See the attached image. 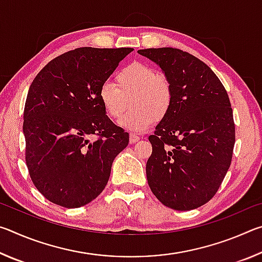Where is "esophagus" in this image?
Wrapping results in <instances>:
<instances>
[{"mask_svg": "<svg viewBox=\"0 0 262 262\" xmlns=\"http://www.w3.org/2000/svg\"><path fill=\"white\" fill-rule=\"evenodd\" d=\"M139 140H140V136H137L136 134H130V136H129V142H130V143L134 144Z\"/></svg>", "mask_w": 262, "mask_h": 262, "instance_id": "obj_1", "label": "esophagus"}]
</instances>
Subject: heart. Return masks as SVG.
Wrapping results in <instances>:
<instances>
[{
    "label": "heart",
    "instance_id": "heart-1",
    "mask_svg": "<svg viewBox=\"0 0 262 262\" xmlns=\"http://www.w3.org/2000/svg\"><path fill=\"white\" fill-rule=\"evenodd\" d=\"M98 98L111 119L122 117L129 99L130 111L119 125L135 133L149 129L155 121L165 118L173 100L172 85L166 76L156 74L148 64L134 62L121 68L115 75V84L100 85Z\"/></svg>",
    "mask_w": 262,
    "mask_h": 262
}]
</instances>
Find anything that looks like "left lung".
Wrapping results in <instances>:
<instances>
[{"label": "left lung", "mask_w": 262, "mask_h": 262, "mask_svg": "<svg viewBox=\"0 0 262 262\" xmlns=\"http://www.w3.org/2000/svg\"><path fill=\"white\" fill-rule=\"evenodd\" d=\"M172 85L170 112L149 136L145 166L155 196L174 210H192L216 194L230 167L234 145L231 104L208 66L178 48L140 50Z\"/></svg>", "instance_id": "obj_1"}]
</instances>
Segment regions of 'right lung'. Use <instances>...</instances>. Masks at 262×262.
I'll use <instances>...</instances> for the list:
<instances>
[{
	"mask_svg": "<svg viewBox=\"0 0 262 262\" xmlns=\"http://www.w3.org/2000/svg\"><path fill=\"white\" fill-rule=\"evenodd\" d=\"M132 51L76 48L48 62L31 84L24 108L25 159L48 201L79 208L107 184L129 135L110 120L98 91ZM94 135L99 137L92 141Z\"/></svg>",
	"mask_w": 262,
	"mask_h": 262,
	"instance_id": "right-lung-1",
	"label": "right lung"
}]
</instances>
